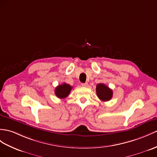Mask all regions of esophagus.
<instances>
[{
  "instance_id": "obj_1",
  "label": "esophagus",
  "mask_w": 157,
  "mask_h": 157,
  "mask_svg": "<svg viewBox=\"0 0 157 157\" xmlns=\"http://www.w3.org/2000/svg\"><path fill=\"white\" fill-rule=\"evenodd\" d=\"M81 86H83V87H87L88 86H89V85H88L87 82H85V83H82Z\"/></svg>"
}]
</instances>
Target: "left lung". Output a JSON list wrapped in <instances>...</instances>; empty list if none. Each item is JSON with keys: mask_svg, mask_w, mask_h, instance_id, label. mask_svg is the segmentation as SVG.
Masks as SVG:
<instances>
[{"mask_svg": "<svg viewBox=\"0 0 157 157\" xmlns=\"http://www.w3.org/2000/svg\"><path fill=\"white\" fill-rule=\"evenodd\" d=\"M97 97L102 101H109L112 98L113 90L105 84H98L96 88Z\"/></svg>", "mask_w": 157, "mask_h": 157, "instance_id": "1", "label": "left lung"}]
</instances>
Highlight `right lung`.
Returning a JSON list of instances; mask_svg holds the SVG:
<instances>
[{
	"label": "right lung",
	"mask_w": 157,
	"mask_h": 157,
	"mask_svg": "<svg viewBox=\"0 0 157 157\" xmlns=\"http://www.w3.org/2000/svg\"><path fill=\"white\" fill-rule=\"evenodd\" d=\"M72 87L67 83H63L56 87L55 93L56 96L59 98H64L68 96Z\"/></svg>",
	"instance_id": "obj_1"
}]
</instances>
